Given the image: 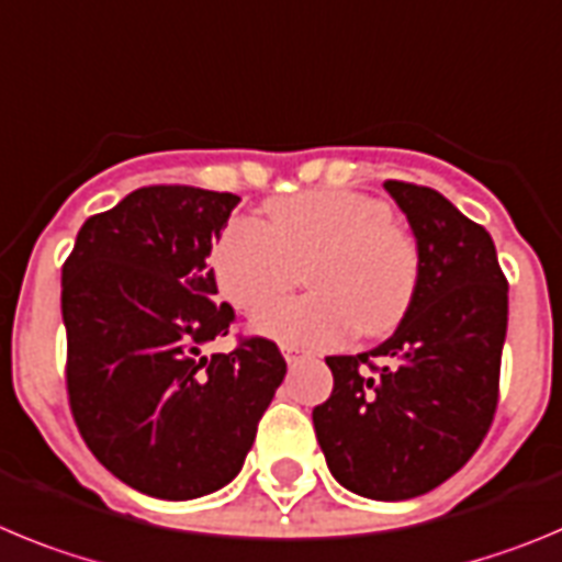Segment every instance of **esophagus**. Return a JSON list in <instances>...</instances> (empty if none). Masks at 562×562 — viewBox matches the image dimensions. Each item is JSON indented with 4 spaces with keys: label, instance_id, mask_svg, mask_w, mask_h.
I'll use <instances>...</instances> for the list:
<instances>
[{
    "label": "esophagus",
    "instance_id": "34e87169",
    "mask_svg": "<svg viewBox=\"0 0 562 562\" xmlns=\"http://www.w3.org/2000/svg\"><path fill=\"white\" fill-rule=\"evenodd\" d=\"M282 356H285L288 363H296L300 358H305V350L296 347V344H282Z\"/></svg>",
    "mask_w": 562,
    "mask_h": 562
}]
</instances>
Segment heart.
Segmentation results:
<instances>
[{
  "label": "heart",
  "instance_id": "obj_1",
  "mask_svg": "<svg viewBox=\"0 0 562 562\" xmlns=\"http://www.w3.org/2000/svg\"><path fill=\"white\" fill-rule=\"evenodd\" d=\"M392 206L358 190H307L274 199L266 224L235 218L212 244V274L235 311L255 313L308 269L311 297L257 313L262 336L296 347H336L358 327L386 336L419 285V251Z\"/></svg>",
  "mask_w": 562,
  "mask_h": 562
}]
</instances>
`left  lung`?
Wrapping results in <instances>:
<instances>
[{
    "instance_id": "8db88e82",
    "label": "left lung",
    "mask_w": 562,
    "mask_h": 562,
    "mask_svg": "<svg viewBox=\"0 0 562 562\" xmlns=\"http://www.w3.org/2000/svg\"><path fill=\"white\" fill-rule=\"evenodd\" d=\"M417 237L419 285L392 338L325 358L333 392L313 428L338 484L375 502L439 487L493 426L507 277L493 237L437 190L383 181Z\"/></svg>"
}]
</instances>
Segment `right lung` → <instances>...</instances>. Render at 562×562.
<instances>
[{"label":"right lung","mask_w":562,"mask_h":562,"mask_svg":"<svg viewBox=\"0 0 562 562\" xmlns=\"http://www.w3.org/2000/svg\"><path fill=\"white\" fill-rule=\"evenodd\" d=\"M237 195L139 187L80 226L60 271L67 394L105 470L145 495L187 502L244 468L257 423L285 378L274 341L226 336L210 257Z\"/></svg>","instance_id":"add662e5"}]
</instances>
